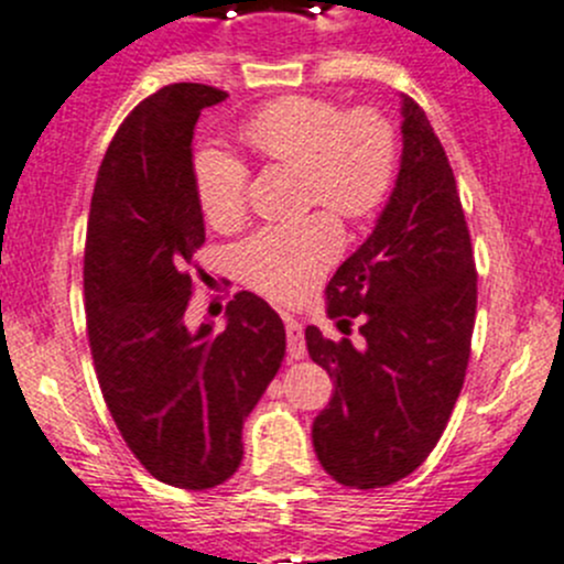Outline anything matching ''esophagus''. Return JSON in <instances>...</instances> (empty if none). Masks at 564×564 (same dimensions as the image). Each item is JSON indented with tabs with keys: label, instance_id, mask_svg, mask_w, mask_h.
<instances>
[{
	"label": "esophagus",
	"instance_id": "34e87169",
	"mask_svg": "<svg viewBox=\"0 0 564 564\" xmlns=\"http://www.w3.org/2000/svg\"><path fill=\"white\" fill-rule=\"evenodd\" d=\"M284 332H288V354L290 359H304L306 356V345H304V328L295 317L284 315Z\"/></svg>",
	"mask_w": 564,
	"mask_h": 564
}]
</instances>
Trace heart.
I'll list each match as a JSON object with an SVG mask.
<instances>
[{
	"instance_id": "1",
	"label": "heart",
	"mask_w": 564,
	"mask_h": 564,
	"mask_svg": "<svg viewBox=\"0 0 564 564\" xmlns=\"http://www.w3.org/2000/svg\"><path fill=\"white\" fill-rule=\"evenodd\" d=\"M238 133L269 164L299 166L304 208L323 205L348 221L376 216L398 175V133L376 109L345 111L332 100L288 95L247 117ZM192 177L210 227L236 230L247 219V161L203 148L192 159ZM328 210L265 225L243 238L232 249L238 280L284 304L304 299L343 249V227Z\"/></svg>"
}]
</instances>
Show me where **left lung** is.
Wrapping results in <instances>:
<instances>
[{
  "label": "left lung",
  "mask_w": 564,
  "mask_h": 564,
  "mask_svg": "<svg viewBox=\"0 0 564 564\" xmlns=\"http://www.w3.org/2000/svg\"><path fill=\"white\" fill-rule=\"evenodd\" d=\"M403 155L392 197L365 243L326 284L339 332L306 326L334 392L312 422L321 466L348 488L409 477L442 438L464 389L477 312L471 238L453 166L431 120L403 95Z\"/></svg>",
  "instance_id": "left-lung-1"
}]
</instances>
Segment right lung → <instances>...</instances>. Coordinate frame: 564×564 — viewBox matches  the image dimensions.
<instances>
[{"mask_svg": "<svg viewBox=\"0 0 564 564\" xmlns=\"http://www.w3.org/2000/svg\"><path fill=\"white\" fill-rule=\"evenodd\" d=\"M208 85H170L126 117L100 161L85 247L87 337L109 414L155 479L205 490L241 466L243 420L284 359L282 317L241 290L225 332H188L205 221L192 177Z\"/></svg>", "mask_w": 564, "mask_h": 564, "instance_id": "1", "label": "right lung"}]
</instances>
